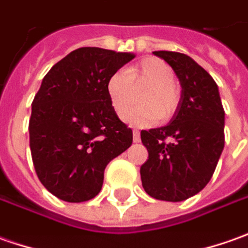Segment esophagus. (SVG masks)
<instances>
[{"label": "esophagus", "instance_id": "1", "mask_svg": "<svg viewBox=\"0 0 248 248\" xmlns=\"http://www.w3.org/2000/svg\"><path fill=\"white\" fill-rule=\"evenodd\" d=\"M133 141L139 142L140 141V132L139 130H133Z\"/></svg>", "mask_w": 248, "mask_h": 248}]
</instances>
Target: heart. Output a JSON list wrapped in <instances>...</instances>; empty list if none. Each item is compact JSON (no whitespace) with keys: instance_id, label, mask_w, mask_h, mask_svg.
I'll return each instance as SVG.
<instances>
[{"instance_id":"obj_1","label":"heart","mask_w":248,"mask_h":248,"mask_svg":"<svg viewBox=\"0 0 248 248\" xmlns=\"http://www.w3.org/2000/svg\"><path fill=\"white\" fill-rule=\"evenodd\" d=\"M147 86L140 96L141 106L126 110L122 119L134 126H151L159 118L169 121L174 115L181 92L175 83L171 65L159 57H148L129 71L119 70L108 79V94L118 114L128 107L135 98V89Z\"/></svg>"}]
</instances>
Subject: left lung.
Returning <instances> with one entry per match:
<instances>
[{"mask_svg": "<svg viewBox=\"0 0 248 248\" xmlns=\"http://www.w3.org/2000/svg\"><path fill=\"white\" fill-rule=\"evenodd\" d=\"M181 82V100L173 119L141 130L148 151L140 167L144 191L158 201L181 202L209 184L224 150L225 112L216 81L189 56L155 50Z\"/></svg>", "mask_w": 248, "mask_h": 248, "instance_id": "left-lung-1", "label": "left lung"}]
</instances>
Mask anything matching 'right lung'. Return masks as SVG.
<instances>
[{
	"label": "right lung",
	"instance_id": "1",
	"mask_svg": "<svg viewBox=\"0 0 248 248\" xmlns=\"http://www.w3.org/2000/svg\"><path fill=\"white\" fill-rule=\"evenodd\" d=\"M134 57L79 47L44 77L31 104L30 150L39 181L56 198L70 203L93 199L108 163L132 145V129L116 115L107 85Z\"/></svg>",
	"mask_w": 248,
	"mask_h": 248
}]
</instances>
